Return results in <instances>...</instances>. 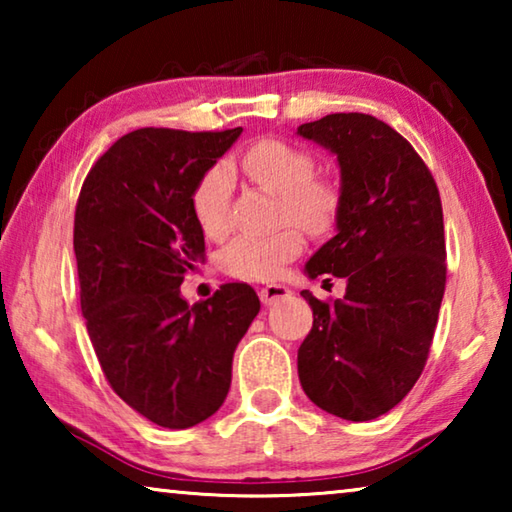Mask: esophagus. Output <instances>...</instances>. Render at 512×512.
Instances as JSON below:
<instances>
[{
  "mask_svg": "<svg viewBox=\"0 0 512 512\" xmlns=\"http://www.w3.org/2000/svg\"><path fill=\"white\" fill-rule=\"evenodd\" d=\"M289 296H291V291H289V287H284V284H266V287L259 291V298H262L266 307H271V305H275V302H280Z\"/></svg>",
  "mask_w": 512,
  "mask_h": 512,
  "instance_id": "1",
  "label": "esophagus"
}]
</instances>
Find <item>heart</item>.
<instances>
[{
    "instance_id": "1",
    "label": "heart",
    "mask_w": 512,
    "mask_h": 512,
    "mask_svg": "<svg viewBox=\"0 0 512 512\" xmlns=\"http://www.w3.org/2000/svg\"><path fill=\"white\" fill-rule=\"evenodd\" d=\"M239 169L268 192L282 196V216L309 232L329 228L339 196L336 189L316 180L311 153L275 137H266L241 153ZM232 176L225 164H216L198 180L192 194V210L205 237L221 239L230 230ZM305 239L296 228L273 235H241L225 248L223 268L244 280H273L282 266L302 253Z\"/></svg>"
}]
</instances>
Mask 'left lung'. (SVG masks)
<instances>
[{
    "label": "left lung",
    "instance_id": "left-lung-1",
    "mask_svg": "<svg viewBox=\"0 0 512 512\" xmlns=\"http://www.w3.org/2000/svg\"><path fill=\"white\" fill-rule=\"evenodd\" d=\"M341 169L336 235L305 266L345 277V296L302 291L314 325L298 350L302 391L336 418L366 422L400 404L422 375L443 302L445 225L431 171L391 126L336 112L298 126Z\"/></svg>",
    "mask_w": 512,
    "mask_h": 512
}]
</instances>
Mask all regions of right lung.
<instances>
[{
	"label": "right lung",
	"mask_w": 512,
	"mask_h": 512,
	"mask_svg": "<svg viewBox=\"0 0 512 512\" xmlns=\"http://www.w3.org/2000/svg\"><path fill=\"white\" fill-rule=\"evenodd\" d=\"M244 128H140L101 155L74 216L81 311L112 391L146 420L189 429L219 411L232 357L259 298L223 284L187 305L185 273L205 253L192 194Z\"/></svg>",
	"instance_id": "right-lung-1"
}]
</instances>
